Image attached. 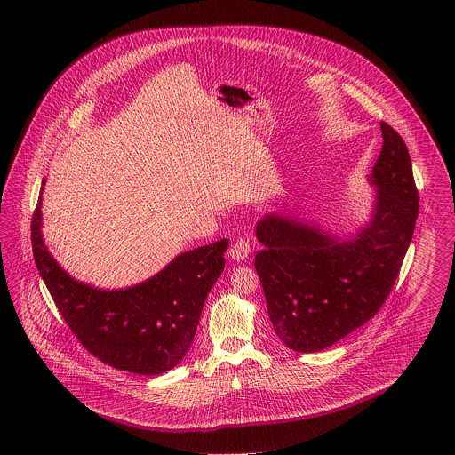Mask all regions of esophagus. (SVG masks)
I'll return each mask as SVG.
<instances>
[{
  "instance_id": "esophagus-1",
  "label": "esophagus",
  "mask_w": 455,
  "mask_h": 455,
  "mask_svg": "<svg viewBox=\"0 0 455 455\" xmlns=\"http://www.w3.org/2000/svg\"><path fill=\"white\" fill-rule=\"evenodd\" d=\"M249 254H251V243L245 238H238L228 251V258L234 262H242V260L247 259Z\"/></svg>"
}]
</instances>
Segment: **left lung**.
<instances>
[{"label": "left lung", "mask_w": 455, "mask_h": 455, "mask_svg": "<svg viewBox=\"0 0 455 455\" xmlns=\"http://www.w3.org/2000/svg\"><path fill=\"white\" fill-rule=\"evenodd\" d=\"M382 152L368 182V220L338 235L295 213L256 223L262 243L254 266L275 332L299 353L332 347L370 321L386 302L411 243L418 193L403 138L382 123Z\"/></svg>", "instance_id": "obj_1"}]
</instances>
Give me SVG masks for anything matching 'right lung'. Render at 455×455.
<instances>
[{
  "label": "right lung",
  "instance_id": "right-lung-1",
  "mask_svg": "<svg viewBox=\"0 0 455 455\" xmlns=\"http://www.w3.org/2000/svg\"><path fill=\"white\" fill-rule=\"evenodd\" d=\"M41 196L32 217V251L52 300L78 341L100 362L140 375H160L189 351L201 310L225 259L228 240L175 256L145 282L104 290L78 282L52 258L43 237Z\"/></svg>",
  "mask_w": 455,
  "mask_h": 455
}]
</instances>
